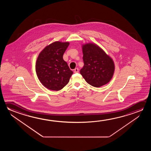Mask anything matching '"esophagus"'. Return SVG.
Returning a JSON list of instances; mask_svg holds the SVG:
<instances>
[{
  "instance_id": "obj_1",
  "label": "esophagus",
  "mask_w": 151,
  "mask_h": 151,
  "mask_svg": "<svg viewBox=\"0 0 151 151\" xmlns=\"http://www.w3.org/2000/svg\"><path fill=\"white\" fill-rule=\"evenodd\" d=\"M74 72L75 73H77L79 72V69H78V68H76L74 69Z\"/></svg>"
}]
</instances>
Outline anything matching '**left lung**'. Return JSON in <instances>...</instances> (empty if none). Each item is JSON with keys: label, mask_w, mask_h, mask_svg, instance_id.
<instances>
[{"label": "left lung", "mask_w": 151, "mask_h": 151, "mask_svg": "<svg viewBox=\"0 0 151 151\" xmlns=\"http://www.w3.org/2000/svg\"><path fill=\"white\" fill-rule=\"evenodd\" d=\"M84 65L80 73L87 83L99 87L109 83L115 71L111 57L93 42L82 45Z\"/></svg>", "instance_id": "1"}]
</instances>
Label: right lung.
Returning <instances> with one entry per match:
<instances>
[{
    "mask_svg": "<svg viewBox=\"0 0 151 151\" xmlns=\"http://www.w3.org/2000/svg\"><path fill=\"white\" fill-rule=\"evenodd\" d=\"M69 44L68 42H55L46 46L38 55L36 63V74L47 89L58 91L69 82L73 72L63 57Z\"/></svg>",
    "mask_w": 151,
    "mask_h": 151,
    "instance_id": "1",
    "label": "right lung"
}]
</instances>
